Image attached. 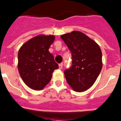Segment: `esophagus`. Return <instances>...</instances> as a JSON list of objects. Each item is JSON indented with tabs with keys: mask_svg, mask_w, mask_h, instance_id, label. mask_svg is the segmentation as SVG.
<instances>
[{
	"mask_svg": "<svg viewBox=\"0 0 121 121\" xmlns=\"http://www.w3.org/2000/svg\"><path fill=\"white\" fill-rule=\"evenodd\" d=\"M63 63H61V64H58V68H59L60 69H62V68H63Z\"/></svg>",
	"mask_w": 121,
	"mask_h": 121,
	"instance_id": "esophagus-1",
	"label": "esophagus"
}]
</instances>
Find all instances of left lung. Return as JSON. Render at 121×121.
Returning <instances> with one entry per match:
<instances>
[{"mask_svg": "<svg viewBox=\"0 0 121 121\" xmlns=\"http://www.w3.org/2000/svg\"><path fill=\"white\" fill-rule=\"evenodd\" d=\"M72 57V67L64 71L67 83L76 92L94 84L102 68V51L98 44L83 33L73 31L61 35Z\"/></svg>", "mask_w": 121, "mask_h": 121, "instance_id": "obj_1", "label": "left lung"}]
</instances>
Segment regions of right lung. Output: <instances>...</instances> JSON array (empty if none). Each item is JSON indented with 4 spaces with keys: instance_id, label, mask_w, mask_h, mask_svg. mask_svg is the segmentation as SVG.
<instances>
[{
    "instance_id": "obj_1",
    "label": "right lung",
    "mask_w": 121,
    "mask_h": 121,
    "mask_svg": "<svg viewBox=\"0 0 121 121\" xmlns=\"http://www.w3.org/2000/svg\"><path fill=\"white\" fill-rule=\"evenodd\" d=\"M54 39L53 35L41 34L20 48L18 71L24 83L33 90H42L51 80L53 71L58 68L53 56L49 52Z\"/></svg>"
}]
</instances>
